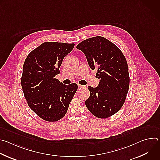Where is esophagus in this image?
Wrapping results in <instances>:
<instances>
[{"label":"esophagus","instance_id":"34e87169","mask_svg":"<svg viewBox=\"0 0 160 160\" xmlns=\"http://www.w3.org/2000/svg\"><path fill=\"white\" fill-rule=\"evenodd\" d=\"M78 89H81V88H84V86H83V85H80V84H78Z\"/></svg>","mask_w":160,"mask_h":160}]
</instances>
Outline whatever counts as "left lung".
<instances>
[{
    "instance_id": "obj_1",
    "label": "left lung",
    "mask_w": 160,
    "mask_h": 160,
    "mask_svg": "<svg viewBox=\"0 0 160 160\" xmlns=\"http://www.w3.org/2000/svg\"><path fill=\"white\" fill-rule=\"evenodd\" d=\"M77 48L86 56L92 70L97 68V87H88L90 94L85 101L89 111L106 118L122 107L129 88L128 64L122 51L108 39L98 36L81 42Z\"/></svg>"
}]
</instances>
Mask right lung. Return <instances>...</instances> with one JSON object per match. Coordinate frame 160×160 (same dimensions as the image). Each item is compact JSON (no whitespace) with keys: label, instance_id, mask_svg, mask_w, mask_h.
<instances>
[{"label":"right lung","instance_id":"1","mask_svg":"<svg viewBox=\"0 0 160 160\" xmlns=\"http://www.w3.org/2000/svg\"><path fill=\"white\" fill-rule=\"evenodd\" d=\"M74 43L44 42L26 58L21 87L29 107L43 120L56 122L67 112L78 85H66L55 78L64 58Z\"/></svg>","mask_w":160,"mask_h":160}]
</instances>
